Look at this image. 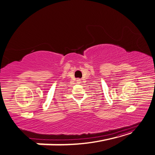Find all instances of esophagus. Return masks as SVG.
Listing matches in <instances>:
<instances>
[{
  "label": "esophagus",
  "mask_w": 155,
  "mask_h": 155,
  "mask_svg": "<svg viewBox=\"0 0 155 155\" xmlns=\"http://www.w3.org/2000/svg\"><path fill=\"white\" fill-rule=\"evenodd\" d=\"M77 82H78V83H81V79H77Z\"/></svg>",
  "instance_id": "obj_1"
}]
</instances>
